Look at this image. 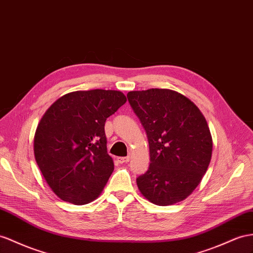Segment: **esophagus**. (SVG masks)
<instances>
[{
	"label": "esophagus",
	"instance_id": "1",
	"mask_svg": "<svg viewBox=\"0 0 253 253\" xmlns=\"http://www.w3.org/2000/svg\"><path fill=\"white\" fill-rule=\"evenodd\" d=\"M129 159H130L129 157H118V163L125 164V163H128Z\"/></svg>",
	"mask_w": 253,
	"mask_h": 253
}]
</instances>
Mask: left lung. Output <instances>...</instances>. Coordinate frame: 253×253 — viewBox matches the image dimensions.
<instances>
[{
	"label": "left lung",
	"instance_id": "1",
	"mask_svg": "<svg viewBox=\"0 0 253 253\" xmlns=\"http://www.w3.org/2000/svg\"><path fill=\"white\" fill-rule=\"evenodd\" d=\"M127 97L150 145V167L137 178L141 194L159 206L180 202L199 186L211 159L212 139L204 115L172 89L131 90Z\"/></svg>",
	"mask_w": 253,
	"mask_h": 253
}]
</instances>
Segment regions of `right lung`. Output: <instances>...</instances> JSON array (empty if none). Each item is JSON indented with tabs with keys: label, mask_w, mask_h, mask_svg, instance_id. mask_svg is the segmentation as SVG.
Masks as SVG:
<instances>
[{
	"label": "right lung",
	"mask_w": 253,
	"mask_h": 253,
	"mask_svg": "<svg viewBox=\"0 0 253 253\" xmlns=\"http://www.w3.org/2000/svg\"><path fill=\"white\" fill-rule=\"evenodd\" d=\"M127 101L120 90H76L54 101L38 123L34 156L47 184L75 205L99 197L114 170L105 123Z\"/></svg>",
	"instance_id": "1"
}]
</instances>
